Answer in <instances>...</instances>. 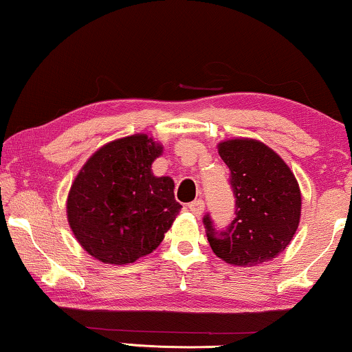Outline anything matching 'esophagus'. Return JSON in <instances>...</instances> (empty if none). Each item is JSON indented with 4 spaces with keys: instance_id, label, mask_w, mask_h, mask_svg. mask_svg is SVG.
I'll use <instances>...</instances> for the list:
<instances>
[{
    "instance_id": "1",
    "label": "esophagus",
    "mask_w": 352,
    "mask_h": 352,
    "mask_svg": "<svg viewBox=\"0 0 352 352\" xmlns=\"http://www.w3.org/2000/svg\"><path fill=\"white\" fill-rule=\"evenodd\" d=\"M187 208H189L192 214L199 218V216H201V213H204L205 204H204V200H195V201H192V204L187 205Z\"/></svg>"
}]
</instances>
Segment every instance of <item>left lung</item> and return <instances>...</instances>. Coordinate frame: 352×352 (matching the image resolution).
Masks as SVG:
<instances>
[{"mask_svg": "<svg viewBox=\"0 0 352 352\" xmlns=\"http://www.w3.org/2000/svg\"><path fill=\"white\" fill-rule=\"evenodd\" d=\"M219 155L229 166L235 216L216 229L204 216L210 247L235 266H256L276 258L295 235L301 214V194L287 163L254 139L221 142Z\"/></svg>", "mask_w": 352, "mask_h": 352, "instance_id": "8db88e82", "label": "left lung"}]
</instances>
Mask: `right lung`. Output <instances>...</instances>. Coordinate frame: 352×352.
I'll return each instance as SVG.
<instances>
[{"label":"right lung","mask_w":352,"mask_h":352,"mask_svg":"<svg viewBox=\"0 0 352 352\" xmlns=\"http://www.w3.org/2000/svg\"><path fill=\"white\" fill-rule=\"evenodd\" d=\"M162 147L134 134L99 148L81 168L67 200L75 239L91 256L126 264L152 253L182 208L171 177L152 175Z\"/></svg>","instance_id":"add662e5"}]
</instances>
